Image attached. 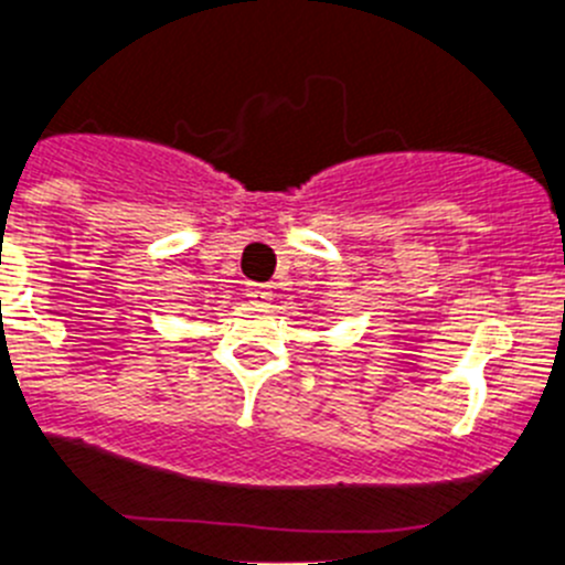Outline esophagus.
<instances>
[{"label":"esophagus","instance_id":"esophagus-1","mask_svg":"<svg viewBox=\"0 0 565 565\" xmlns=\"http://www.w3.org/2000/svg\"><path fill=\"white\" fill-rule=\"evenodd\" d=\"M245 295L250 298V303H256V307H265V303L273 300V289L267 287V284H247Z\"/></svg>","mask_w":565,"mask_h":565}]
</instances>
